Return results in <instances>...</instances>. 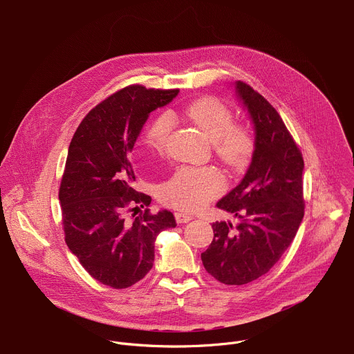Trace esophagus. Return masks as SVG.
<instances>
[{"label":"esophagus","instance_id":"esophagus-1","mask_svg":"<svg viewBox=\"0 0 354 354\" xmlns=\"http://www.w3.org/2000/svg\"><path fill=\"white\" fill-rule=\"evenodd\" d=\"M175 218H176V221L179 223V224H183V223H189V221H192L193 220V216H190V214H187V213H175Z\"/></svg>","mask_w":354,"mask_h":354}]
</instances>
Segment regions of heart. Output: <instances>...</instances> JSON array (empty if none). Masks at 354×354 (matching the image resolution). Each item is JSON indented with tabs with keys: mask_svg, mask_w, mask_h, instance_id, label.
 <instances>
[{
	"mask_svg": "<svg viewBox=\"0 0 354 354\" xmlns=\"http://www.w3.org/2000/svg\"><path fill=\"white\" fill-rule=\"evenodd\" d=\"M212 142L218 157L230 164L243 162L252 151V137L241 126H234L232 112L216 97H205L193 102L183 111ZM172 130L168 115L157 118L145 131L144 141L154 151H162ZM223 187V179L212 168H180L161 187V197L182 210H196L213 198Z\"/></svg>",
	"mask_w": 354,
	"mask_h": 354,
	"instance_id": "b5f03b06",
	"label": "heart"
}]
</instances>
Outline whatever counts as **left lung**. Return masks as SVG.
<instances>
[{
  "mask_svg": "<svg viewBox=\"0 0 354 354\" xmlns=\"http://www.w3.org/2000/svg\"><path fill=\"white\" fill-rule=\"evenodd\" d=\"M232 85L254 124V153L242 180L217 201L239 223H213L214 238L201 261L220 283L242 286L273 268L304 218V160L268 100L241 81Z\"/></svg>",
  "mask_w": 354,
  "mask_h": 354,
  "instance_id": "8db88e82",
  "label": "left lung"
}]
</instances>
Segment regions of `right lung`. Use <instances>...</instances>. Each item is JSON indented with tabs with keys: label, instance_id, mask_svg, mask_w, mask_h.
I'll list each match as a JSON object with an SVG mask.
<instances>
[{
	"label": "right lung",
	"instance_id": "add662e5",
	"mask_svg": "<svg viewBox=\"0 0 354 354\" xmlns=\"http://www.w3.org/2000/svg\"><path fill=\"white\" fill-rule=\"evenodd\" d=\"M179 89L130 85L95 106L78 126L66 161L59 200L66 243L97 281L126 288L140 281L154 263L156 239L176 221L169 210L134 220L130 205L151 197L133 189L129 154L149 113L172 102Z\"/></svg>",
	"mask_w": 354,
	"mask_h": 354
}]
</instances>
